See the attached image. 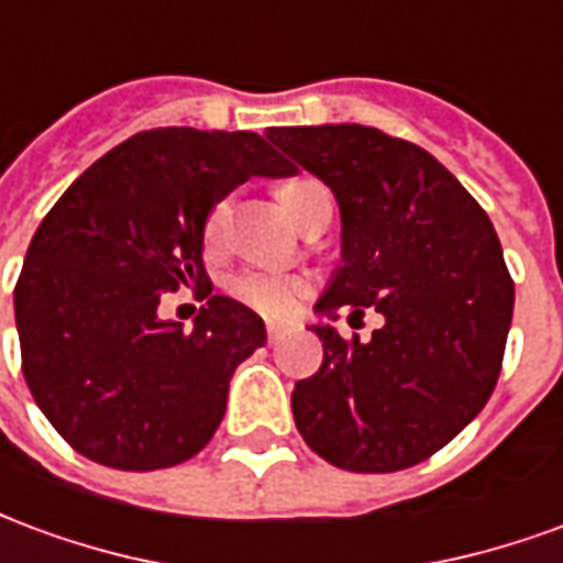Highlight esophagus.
Instances as JSON below:
<instances>
[{
    "mask_svg": "<svg viewBox=\"0 0 563 563\" xmlns=\"http://www.w3.org/2000/svg\"><path fill=\"white\" fill-rule=\"evenodd\" d=\"M265 331H268V343H280L286 334H289V329L286 325H280V322H268L265 325Z\"/></svg>",
    "mask_w": 563,
    "mask_h": 563,
    "instance_id": "1",
    "label": "esophagus"
}]
</instances>
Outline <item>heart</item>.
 Returning <instances> with one entry per match:
<instances>
[{
  "mask_svg": "<svg viewBox=\"0 0 563 563\" xmlns=\"http://www.w3.org/2000/svg\"><path fill=\"white\" fill-rule=\"evenodd\" d=\"M317 189H322V184L317 180H307V177H298V180H289V184L280 186L283 205L289 208L295 220L305 208V201ZM222 217H225V205H217L210 210L208 217V241H217L222 229ZM234 298H241L246 307H253L258 313H271V317H283L289 313L298 301V295L305 292V280L298 277H289V274H274V271H244L232 280Z\"/></svg>",
  "mask_w": 563,
  "mask_h": 563,
  "instance_id": "obj_1",
  "label": "heart"
}]
</instances>
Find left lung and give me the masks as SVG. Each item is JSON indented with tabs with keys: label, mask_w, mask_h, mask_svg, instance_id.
<instances>
[{
	"label": "left lung",
	"mask_w": 563,
	"mask_h": 563,
	"mask_svg": "<svg viewBox=\"0 0 563 563\" xmlns=\"http://www.w3.org/2000/svg\"><path fill=\"white\" fill-rule=\"evenodd\" d=\"M268 139L341 208V265L313 310L386 319L365 343L313 325L325 355L295 383V424L343 471L413 467L495 391L516 295L495 225L428 150L379 129L283 126Z\"/></svg>",
	"instance_id": "obj_1"
}]
</instances>
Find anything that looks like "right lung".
<instances>
[{
	"label": "right lung",
	"mask_w": 563,
	"mask_h": 563,
	"mask_svg": "<svg viewBox=\"0 0 563 563\" xmlns=\"http://www.w3.org/2000/svg\"><path fill=\"white\" fill-rule=\"evenodd\" d=\"M295 168L256 132H139L68 186L14 286L23 377L68 446L117 471L192 459L220 428L234 367L265 322L213 295L201 250L217 201ZM192 285L194 329L158 319L162 291Z\"/></svg>",
	"instance_id": "add662e5"
}]
</instances>
